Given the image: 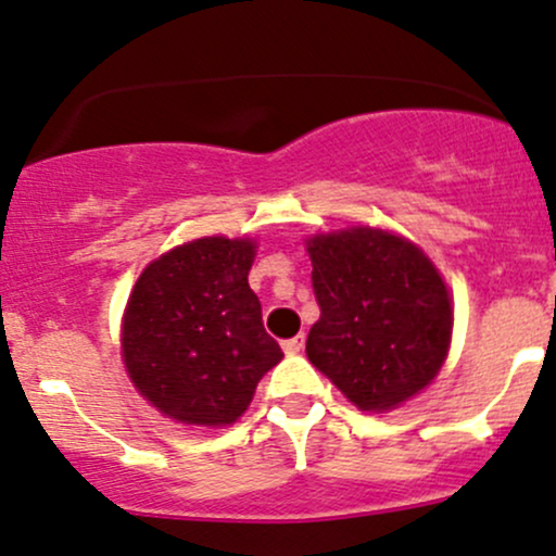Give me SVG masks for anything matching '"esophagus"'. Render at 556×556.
Listing matches in <instances>:
<instances>
[{"label":"esophagus","mask_w":556,"mask_h":556,"mask_svg":"<svg viewBox=\"0 0 556 556\" xmlns=\"http://www.w3.org/2000/svg\"><path fill=\"white\" fill-rule=\"evenodd\" d=\"M303 343H306V336H303V332H298V336H293V338H288V341L282 343V349L288 354H298L303 349Z\"/></svg>","instance_id":"esophagus-1"}]
</instances>
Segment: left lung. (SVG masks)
Instances as JSON below:
<instances>
[{"label":"left lung","instance_id":"obj_1","mask_svg":"<svg viewBox=\"0 0 556 556\" xmlns=\"http://www.w3.org/2000/svg\"><path fill=\"white\" fill-rule=\"evenodd\" d=\"M319 319L306 354L359 410H391L440 372L453 312L442 277L407 239L352 229L308 239Z\"/></svg>","mask_w":556,"mask_h":556}]
</instances>
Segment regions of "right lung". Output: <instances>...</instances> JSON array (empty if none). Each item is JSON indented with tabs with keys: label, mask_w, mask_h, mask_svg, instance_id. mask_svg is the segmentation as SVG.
Here are the masks:
<instances>
[{
	"label": "right lung",
	"mask_w": 556,
	"mask_h": 556,
	"mask_svg": "<svg viewBox=\"0 0 556 556\" xmlns=\"http://www.w3.org/2000/svg\"><path fill=\"white\" fill-rule=\"evenodd\" d=\"M250 239L204 237L143 268L127 301L122 352L132 383L184 424H233L282 359L263 330Z\"/></svg>",
	"instance_id": "1"
}]
</instances>
